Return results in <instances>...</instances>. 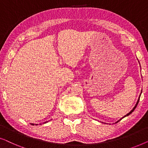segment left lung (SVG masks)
<instances>
[{
    "mask_svg": "<svg viewBox=\"0 0 148 148\" xmlns=\"http://www.w3.org/2000/svg\"><path fill=\"white\" fill-rule=\"evenodd\" d=\"M139 64H140V63H139ZM141 93H142V90H141V94H140V95H139V98H138V100H137V102H136V104H135V106H134V107H133V109H132V110H131L130 111V112H129V113H127V114H125L124 116H123V117H122V118H121V119H119V121H116V123H118V122H119V121H121V119H123V118H125V116H129V114H131V113H132V112H133V111H134V110H135V108H136V107H137V104H138V102H139V98H140V96H141Z\"/></svg>",
    "mask_w": 148,
    "mask_h": 148,
    "instance_id": "1",
    "label": "left lung"
}]
</instances>
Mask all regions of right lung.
<instances>
[{
  "label": "right lung",
  "instance_id": "add662e5",
  "mask_svg": "<svg viewBox=\"0 0 148 148\" xmlns=\"http://www.w3.org/2000/svg\"><path fill=\"white\" fill-rule=\"evenodd\" d=\"M48 121H46V122H45V123H48ZM32 125H34V124H33V123H32ZM40 125H41V124H40ZM36 125H38V124H36Z\"/></svg>",
  "mask_w": 148,
  "mask_h": 148
}]
</instances>
